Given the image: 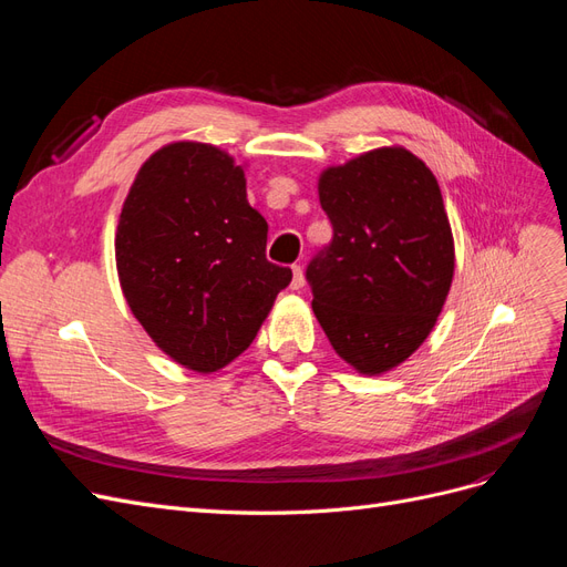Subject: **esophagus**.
<instances>
[{
    "instance_id": "obj_1",
    "label": "esophagus",
    "mask_w": 567,
    "mask_h": 567,
    "mask_svg": "<svg viewBox=\"0 0 567 567\" xmlns=\"http://www.w3.org/2000/svg\"><path fill=\"white\" fill-rule=\"evenodd\" d=\"M293 290H300L305 286V269L300 265H293V281H290Z\"/></svg>"
}]
</instances>
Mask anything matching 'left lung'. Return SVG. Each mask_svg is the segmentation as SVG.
<instances>
[{
  "label": "left lung",
  "mask_w": 567,
  "mask_h": 567,
  "mask_svg": "<svg viewBox=\"0 0 567 567\" xmlns=\"http://www.w3.org/2000/svg\"><path fill=\"white\" fill-rule=\"evenodd\" d=\"M333 241L307 267L312 310L340 359L381 375L414 354L450 296L454 236L440 184L404 146L319 175Z\"/></svg>",
  "instance_id": "1"
}]
</instances>
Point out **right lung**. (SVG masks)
Segmentation results:
<instances>
[{"label": "right lung", "instance_id": "obj_1", "mask_svg": "<svg viewBox=\"0 0 567 567\" xmlns=\"http://www.w3.org/2000/svg\"><path fill=\"white\" fill-rule=\"evenodd\" d=\"M244 165L203 142H173L136 173L115 229L132 315L173 362L215 373L248 350L293 279L265 255Z\"/></svg>", "mask_w": 567, "mask_h": 567}]
</instances>
